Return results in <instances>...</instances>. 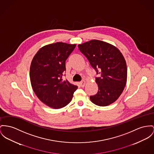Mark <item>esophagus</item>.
Returning a JSON list of instances; mask_svg holds the SVG:
<instances>
[{
	"mask_svg": "<svg viewBox=\"0 0 154 154\" xmlns=\"http://www.w3.org/2000/svg\"><path fill=\"white\" fill-rule=\"evenodd\" d=\"M85 83H86V82L85 81H82L81 82L79 83V85H80V86L82 87V88H83L85 86Z\"/></svg>",
	"mask_w": 154,
	"mask_h": 154,
	"instance_id": "obj_1",
	"label": "esophagus"
}]
</instances>
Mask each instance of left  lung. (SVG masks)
Wrapping results in <instances>:
<instances>
[{
	"label": "left lung",
	"instance_id": "obj_1",
	"mask_svg": "<svg viewBox=\"0 0 154 154\" xmlns=\"http://www.w3.org/2000/svg\"><path fill=\"white\" fill-rule=\"evenodd\" d=\"M78 48L99 75L96 78L98 92L90 96L91 100L99 106L114 102L127 82V69L123 54L113 45L97 40L79 44Z\"/></svg>",
	"mask_w": 154,
	"mask_h": 154
}]
</instances>
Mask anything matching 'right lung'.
I'll list each match as a JSON object with an SVG mask.
<instances>
[{
  "instance_id": "1",
  "label": "right lung",
  "mask_w": 154,
  "mask_h": 154,
  "mask_svg": "<svg viewBox=\"0 0 154 154\" xmlns=\"http://www.w3.org/2000/svg\"><path fill=\"white\" fill-rule=\"evenodd\" d=\"M76 47L58 42L45 45L34 55L30 65L32 88L41 102L53 109H61L71 102L78 86L62 76L65 61Z\"/></svg>"
}]
</instances>
